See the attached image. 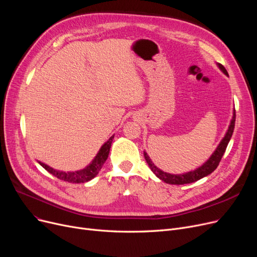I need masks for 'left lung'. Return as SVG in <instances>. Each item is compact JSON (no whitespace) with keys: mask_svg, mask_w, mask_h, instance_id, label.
Listing matches in <instances>:
<instances>
[{"mask_svg":"<svg viewBox=\"0 0 257 257\" xmlns=\"http://www.w3.org/2000/svg\"><path fill=\"white\" fill-rule=\"evenodd\" d=\"M218 66L220 67V70L225 75H228L226 69L222 64L218 63ZM234 124H235V109L233 110V116L231 118L230 125H229L228 130L225 134V137L223 138V140L221 141V143L217 147V149L214 150V152L212 153V155L209 157V159L206 161L205 164H203L201 167L196 169L195 171H191V172H187V173H184V174H170V173H166L164 171H161L160 169H158L152 163V160L150 159L149 156H148V154L146 152H144L145 159L147 161V164L149 165L151 171L156 175V176L160 180H163L166 183H169V184H187V183L195 182L197 180H200L201 178L207 176V175L211 174L215 169H217V167L219 166L220 161H221V159H222V157H223V155L226 151L227 145H228L229 141H230V139L232 137V133H233V130H234Z\"/></svg>","mask_w":257,"mask_h":257,"instance_id":"1","label":"left lung"}]
</instances>
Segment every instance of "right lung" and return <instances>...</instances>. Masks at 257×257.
Returning <instances> with one entry per match:
<instances>
[{
  "label": "right lung",
  "mask_w": 257,
  "mask_h": 257,
  "mask_svg": "<svg viewBox=\"0 0 257 257\" xmlns=\"http://www.w3.org/2000/svg\"><path fill=\"white\" fill-rule=\"evenodd\" d=\"M113 138H114V136L110 137V139L101 147V149L99 150L98 154L96 155V157L93 158L91 163L86 168H84L82 170L75 171V172H62V171L54 170L53 168L47 166L46 164L40 163V161H38V164L42 166L45 170H47L49 173H51L52 175H54V176L57 177L60 180L71 182V183L87 182V181L91 180L92 178L96 177L98 173L100 172V170L102 169L104 163L108 157V154H109Z\"/></svg>",
  "instance_id": "add662e5"
}]
</instances>
